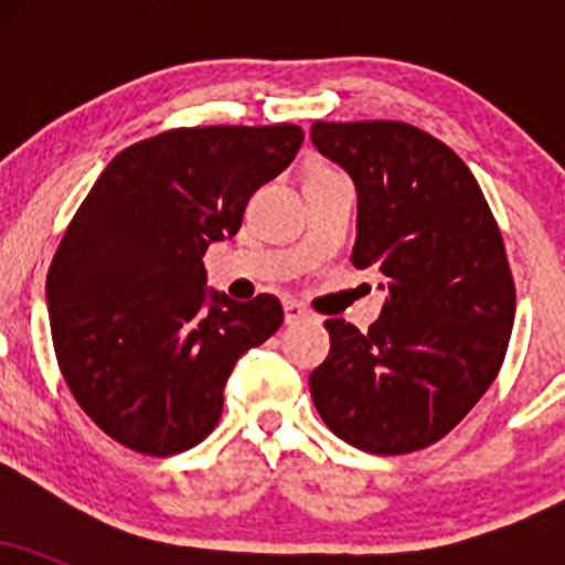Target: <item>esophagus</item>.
<instances>
[{"label":"esophagus","mask_w":565,"mask_h":565,"mask_svg":"<svg viewBox=\"0 0 565 565\" xmlns=\"http://www.w3.org/2000/svg\"><path fill=\"white\" fill-rule=\"evenodd\" d=\"M308 319H310V313L302 308L300 302H295V300L284 302V321L297 323V321H308Z\"/></svg>","instance_id":"esophagus-1"}]
</instances>
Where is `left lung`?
Instances as JSON below:
<instances>
[{
	"label": "left lung",
	"instance_id": "8db88e82",
	"mask_svg": "<svg viewBox=\"0 0 565 565\" xmlns=\"http://www.w3.org/2000/svg\"><path fill=\"white\" fill-rule=\"evenodd\" d=\"M316 151L359 193L355 268L387 291L359 332L329 319L310 395L355 449L408 454L462 423L494 382L515 321V284L481 185L446 142L404 121H316Z\"/></svg>",
	"mask_w": 565,
	"mask_h": 565
}]
</instances>
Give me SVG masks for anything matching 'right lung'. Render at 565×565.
<instances>
[{"mask_svg":"<svg viewBox=\"0 0 565 565\" xmlns=\"http://www.w3.org/2000/svg\"><path fill=\"white\" fill-rule=\"evenodd\" d=\"M300 146L295 125L170 129L114 157L76 210L47 274L57 366L127 449L201 444L236 361L281 327L276 297L210 289L201 257Z\"/></svg>","mask_w":565,"mask_h":565,"instance_id":"obj_1","label":"right lung"}]
</instances>
